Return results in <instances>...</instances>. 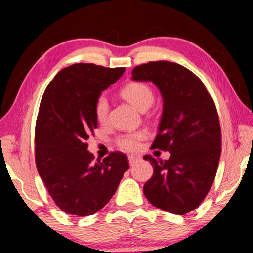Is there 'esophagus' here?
Returning <instances> with one entry per match:
<instances>
[{"label":"esophagus","instance_id":"obj_1","mask_svg":"<svg viewBox=\"0 0 253 253\" xmlns=\"http://www.w3.org/2000/svg\"><path fill=\"white\" fill-rule=\"evenodd\" d=\"M127 160H129L130 165H133L136 162L139 161V157H137V156H129V157H127Z\"/></svg>","mask_w":253,"mask_h":253}]
</instances>
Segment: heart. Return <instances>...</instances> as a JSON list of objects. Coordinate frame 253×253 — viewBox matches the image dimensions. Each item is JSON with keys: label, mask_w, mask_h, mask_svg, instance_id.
Returning a JSON list of instances; mask_svg holds the SVG:
<instances>
[{"label": "heart", "mask_w": 253, "mask_h": 253, "mask_svg": "<svg viewBox=\"0 0 253 253\" xmlns=\"http://www.w3.org/2000/svg\"><path fill=\"white\" fill-rule=\"evenodd\" d=\"M121 95L139 111H145L152 104L155 98L152 89L143 82L127 83L122 88ZM108 108V99L105 98V96H99L95 104V115L99 123H104L107 121ZM143 138H144V132L142 131L126 133L117 139V144L123 150L135 151L139 148Z\"/></svg>", "instance_id": "1"}]
</instances>
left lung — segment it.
<instances>
[{
    "instance_id": "obj_1",
    "label": "left lung",
    "mask_w": 253,
    "mask_h": 253,
    "mask_svg": "<svg viewBox=\"0 0 253 253\" xmlns=\"http://www.w3.org/2000/svg\"><path fill=\"white\" fill-rule=\"evenodd\" d=\"M132 80L152 82L161 91L163 112L152 148L171 155L167 161L144 156L154 174L143 191L156 208L188 213L203 202L216 177L222 151L216 105L202 81L173 62L138 65Z\"/></svg>"
}]
</instances>
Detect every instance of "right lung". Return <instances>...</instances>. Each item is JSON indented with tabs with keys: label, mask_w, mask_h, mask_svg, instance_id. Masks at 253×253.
<instances>
[{
	"label": "right lung",
	"mask_w": 253,
	"mask_h": 253,
	"mask_svg": "<svg viewBox=\"0 0 253 253\" xmlns=\"http://www.w3.org/2000/svg\"><path fill=\"white\" fill-rule=\"evenodd\" d=\"M126 71L77 63L64 68L46 86L35 129L37 171L58 208L75 216H90L115 195L129 169L123 152L93 161L89 137L97 129L95 104Z\"/></svg>",
	"instance_id": "add662e5"
}]
</instances>
